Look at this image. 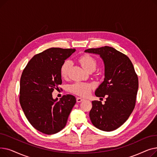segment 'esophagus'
Returning a JSON list of instances; mask_svg holds the SVG:
<instances>
[{
  "mask_svg": "<svg viewBox=\"0 0 157 157\" xmlns=\"http://www.w3.org/2000/svg\"><path fill=\"white\" fill-rule=\"evenodd\" d=\"M83 101H84V98H81V97H77L76 98L77 102H81Z\"/></svg>",
  "mask_w": 157,
  "mask_h": 157,
  "instance_id": "34e87169",
  "label": "esophagus"
}]
</instances>
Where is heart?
<instances>
[{
    "label": "heart",
    "instance_id": "heart-1",
    "mask_svg": "<svg viewBox=\"0 0 157 157\" xmlns=\"http://www.w3.org/2000/svg\"><path fill=\"white\" fill-rule=\"evenodd\" d=\"M79 62L83 69L88 72H92L97 67V61L94 57L88 55L81 56L79 59ZM71 66L70 61H65L61 67L60 74L61 76L65 78H67ZM92 85L89 83H80L78 82L71 86V90L73 93L81 96H86L89 94Z\"/></svg>",
    "mask_w": 157,
    "mask_h": 157
}]
</instances>
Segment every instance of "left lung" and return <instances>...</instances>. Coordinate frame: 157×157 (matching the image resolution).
Listing matches in <instances>:
<instances>
[{"instance_id":"1","label":"left lung","mask_w":157,"mask_h":157,"mask_svg":"<svg viewBox=\"0 0 157 157\" xmlns=\"http://www.w3.org/2000/svg\"><path fill=\"white\" fill-rule=\"evenodd\" d=\"M85 53L99 55L104 64V79L95 90L98 97H106L104 104L92 101L90 118L97 128L109 132L124 123L132 113L139 83L129 58L109 46L86 49Z\"/></svg>"}]
</instances>
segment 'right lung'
Listing matches in <instances>:
<instances>
[{"label": "right lung", "instance_id": "add662e5", "mask_svg": "<svg viewBox=\"0 0 157 157\" xmlns=\"http://www.w3.org/2000/svg\"><path fill=\"white\" fill-rule=\"evenodd\" d=\"M75 49L52 48L36 55L24 69L20 79V102L26 118L36 130L54 134L67 123L76 102L72 95L53 98L54 89L62 84L60 69Z\"/></svg>", "mask_w": 157, "mask_h": 157}]
</instances>
